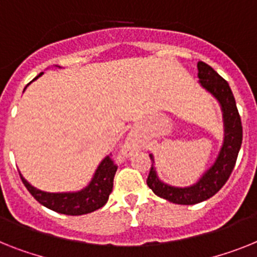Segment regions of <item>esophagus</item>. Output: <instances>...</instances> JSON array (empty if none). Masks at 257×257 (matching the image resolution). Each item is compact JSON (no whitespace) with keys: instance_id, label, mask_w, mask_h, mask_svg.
Segmentation results:
<instances>
[{"instance_id":"obj_1","label":"esophagus","mask_w":257,"mask_h":257,"mask_svg":"<svg viewBox=\"0 0 257 257\" xmlns=\"http://www.w3.org/2000/svg\"><path fill=\"white\" fill-rule=\"evenodd\" d=\"M133 147H134L133 142H128V143L126 144V151H131V150H133Z\"/></svg>"}]
</instances>
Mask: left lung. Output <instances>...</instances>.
<instances>
[{"mask_svg":"<svg viewBox=\"0 0 257 257\" xmlns=\"http://www.w3.org/2000/svg\"><path fill=\"white\" fill-rule=\"evenodd\" d=\"M197 68L200 84L218 99L220 105L223 113L224 139L215 163L203 173L196 184L185 188L171 186L159 179L156 169L154 168V156L150 155L152 165L148 173L147 185L156 196L179 205H194L202 202L219 192L234 169L243 139L240 115L228 82L203 61H198Z\"/></svg>","mask_w":257,"mask_h":257,"instance_id":"8db88e82","label":"left lung"}]
</instances>
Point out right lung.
<instances>
[{
	"instance_id": "add662e5",
	"label": "right lung",
	"mask_w": 257,
	"mask_h": 257,
	"mask_svg": "<svg viewBox=\"0 0 257 257\" xmlns=\"http://www.w3.org/2000/svg\"><path fill=\"white\" fill-rule=\"evenodd\" d=\"M43 75V72L39 73L34 80ZM33 80V81H34ZM27 88V86H26ZM25 88V89H26ZM118 169L110 156H106L93 176L92 181L84 189L78 192L69 193H48L34 188L29 184L26 179H21L25 186L27 188L31 196L39 203L48 209L54 210L56 213L67 214V215H82V214L92 213L102 207L107 200L111 190H113V181L115 172Z\"/></svg>"
}]
</instances>
